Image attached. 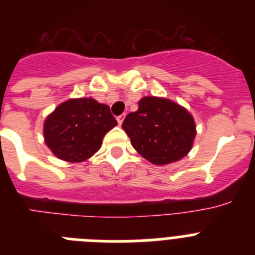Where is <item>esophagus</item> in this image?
<instances>
[{"label": "esophagus", "instance_id": "esophagus-1", "mask_svg": "<svg viewBox=\"0 0 255 255\" xmlns=\"http://www.w3.org/2000/svg\"><path fill=\"white\" fill-rule=\"evenodd\" d=\"M124 119H125V115H120V116L116 117V120H117V123H119V125H121V124H123Z\"/></svg>", "mask_w": 255, "mask_h": 255}]
</instances>
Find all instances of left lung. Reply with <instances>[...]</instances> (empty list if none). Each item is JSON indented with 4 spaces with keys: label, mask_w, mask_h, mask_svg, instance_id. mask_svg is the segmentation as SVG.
<instances>
[{
    "label": "left lung",
    "mask_w": 255,
    "mask_h": 255,
    "mask_svg": "<svg viewBox=\"0 0 255 255\" xmlns=\"http://www.w3.org/2000/svg\"><path fill=\"white\" fill-rule=\"evenodd\" d=\"M123 129L134 149L158 166L185 157L197 134L194 119L185 108L159 97L141 98L138 111L125 117Z\"/></svg>",
    "instance_id": "obj_1"
}]
</instances>
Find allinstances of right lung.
<instances>
[{"mask_svg": "<svg viewBox=\"0 0 255 255\" xmlns=\"http://www.w3.org/2000/svg\"><path fill=\"white\" fill-rule=\"evenodd\" d=\"M116 125L107 105L93 98L69 100L44 121V141L57 158L83 162L100 149L103 136Z\"/></svg>", "mask_w": 255, "mask_h": 255, "instance_id": "add662e5", "label": "right lung"}]
</instances>
